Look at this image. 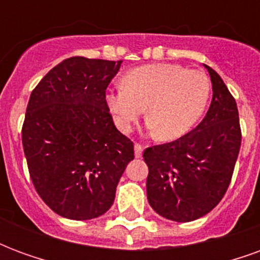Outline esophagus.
<instances>
[{
  "instance_id": "34e87169",
  "label": "esophagus",
  "mask_w": 260,
  "mask_h": 260,
  "mask_svg": "<svg viewBox=\"0 0 260 260\" xmlns=\"http://www.w3.org/2000/svg\"><path fill=\"white\" fill-rule=\"evenodd\" d=\"M134 149H135V157L136 158H141L142 157V153H143V147H142L141 145H138V143H135V146H134Z\"/></svg>"
}]
</instances>
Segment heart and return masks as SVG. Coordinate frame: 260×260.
<instances>
[{"label": "heart", "instance_id": "heart-1", "mask_svg": "<svg viewBox=\"0 0 260 260\" xmlns=\"http://www.w3.org/2000/svg\"><path fill=\"white\" fill-rule=\"evenodd\" d=\"M210 97V80L199 69L150 64L132 69L124 85L106 93L114 124L128 134L146 107L147 129L160 141H175L198 124Z\"/></svg>", "mask_w": 260, "mask_h": 260}]
</instances>
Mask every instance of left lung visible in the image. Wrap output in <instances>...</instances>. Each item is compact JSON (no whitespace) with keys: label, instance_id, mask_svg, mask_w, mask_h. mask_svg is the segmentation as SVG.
Returning <instances> with one entry per match:
<instances>
[{"label":"left lung","instance_id":"8db88e82","mask_svg":"<svg viewBox=\"0 0 260 260\" xmlns=\"http://www.w3.org/2000/svg\"><path fill=\"white\" fill-rule=\"evenodd\" d=\"M213 97L206 117L180 139L147 147V201L163 217L186 223L216 207L233 177L241 146L238 108L220 75L205 65Z\"/></svg>","mask_w":260,"mask_h":260}]
</instances>
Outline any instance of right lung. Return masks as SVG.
<instances>
[{"label":"right lung","instance_id":"1","mask_svg":"<svg viewBox=\"0 0 260 260\" xmlns=\"http://www.w3.org/2000/svg\"><path fill=\"white\" fill-rule=\"evenodd\" d=\"M122 61L72 57L31 91L22 143L33 185L51 210L71 220L102 216L114 203L134 143L106 106Z\"/></svg>","mask_w":260,"mask_h":260}]
</instances>
